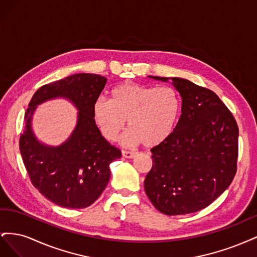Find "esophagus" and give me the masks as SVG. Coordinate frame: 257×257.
Instances as JSON below:
<instances>
[{"mask_svg": "<svg viewBox=\"0 0 257 257\" xmlns=\"http://www.w3.org/2000/svg\"><path fill=\"white\" fill-rule=\"evenodd\" d=\"M135 152H133V151H127V150H122V155H123V158H126V159H132V158H134L135 157Z\"/></svg>", "mask_w": 257, "mask_h": 257, "instance_id": "1", "label": "esophagus"}]
</instances>
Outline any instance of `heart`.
Listing matches in <instances>:
<instances>
[{"label": "heart", "instance_id": "obj_1", "mask_svg": "<svg viewBox=\"0 0 257 257\" xmlns=\"http://www.w3.org/2000/svg\"><path fill=\"white\" fill-rule=\"evenodd\" d=\"M181 111V99L169 85L123 82L110 91V99L98 97L93 104V118L108 142L118 141L127 120L125 145L144 144L154 148L172 136Z\"/></svg>", "mask_w": 257, "mask_h": 257}]
</instances>
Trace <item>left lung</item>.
Returning <instances> with one entry per match:
<instances>
[{"instance_id":"1","label":"left lung","mask_w":257,"mask_h":257,"mask_svg":"<svg viewBox=\"0 0 257 257\" xmlns=\"http://www.w3.org/2000/svg\"><path fill=\"white\" fill-rule=\"evenodd\" d=\"M172 83L182 98L181 115L172 136L151 149L145 191L160 212L179 215L206 208L228 188L237 172L239 130L213 91L177 77Z\"/></svg>"}]
</instances>
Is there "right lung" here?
<instances>
[{"mask_svg":"<svg viewBox=\"0 0 257 257\" xmlns=\"http://www.w3.org/2000/svg\"><path fill=\"white\" fill-rule=\"evenodd\" d=\"M106 81L95 74H75L43 85L29 104L26 130L19 139L22 161L32 184L58 206L81 209L92 205L109 181L110 163L121 158V150L100 134L92 113ZM58 96L71 99L80 112L72 136L53 148L37 142L30 119L38 103Z\"/></svg>","mask_w":257,"mask_h":257,"instance_id":"1","label":"right lung"}]
</instances>
